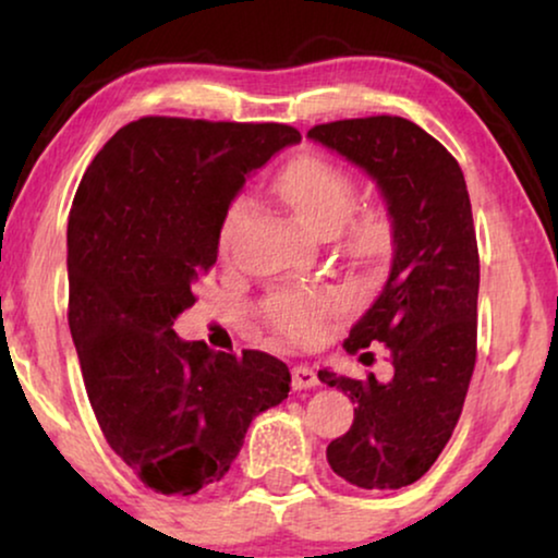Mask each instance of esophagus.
Wrapping results in <instances>:
<instances>
[{
	"label": "esophagus",
	"instance_id": "obj_1",
	"mask_svg": "<svg viewBox=\"0 0 558 558\" xmlns=\"http://www.w3.org/2000/svg\"><path fill=\"white\" fill-rule=\"evenodd\" d=\"M292 386L296 391H302V388H312L317 386V373L310 368V365H294L292 368Z\"/></svg>",
	"mask_w": 558,
	"mask_h": 558
}]
</instances>
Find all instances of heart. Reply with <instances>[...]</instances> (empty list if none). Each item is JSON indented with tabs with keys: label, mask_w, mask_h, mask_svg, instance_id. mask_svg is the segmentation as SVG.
Masks as SVG:
<instances>
[{
	"label": "heart",
	"mask_w": 558,
	"mask_h": 558,
	"mask_svg": "<svg viewBox=\"0 0 558 558\" xmlns=\"http://www.w3.org/2000/svg\"><path fill=\"white\" fill-rule=\"evenodd\" d=\"M274 190L294 216L319 235H332L340 228V248L357 262H380L393 248L396 220L386 203L355 205V178L335 159L304 151L289 159L274 180ZM254 203L235 197L223 213L218 231V251L228 258L248 226ZM335 310V300L317 289L287 287L271 292L262 302L264 319L281 338L296 345H310L323 338L325 323Z\"/></svg>",
	"instance_id": "obj_1"
}]
</instances>
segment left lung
Returning <instances> with one entry per match:
<instances>
[{"instance_id":"1","label":"left lung","mask_w":558,"mask_h":558,"mask_svg":"<svg viewBox=\"0 0 558 558\" xmlns=\"http://www.w3.org/2000/svg\"><path fill=\"white\" fill-rule=\"evenodd\" d=\"M307 136L361 165L396 220L384 292L345 340L350 355L386 342L393 378L317 376L357 407L327 447L330 468L365 490H399L437 462L475 371L480 254L468 185L445 144L391 113L317 124Z\"/></svg>"}]
</instances>
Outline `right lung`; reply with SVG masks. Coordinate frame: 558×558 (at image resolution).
Here are the masks:
<instances>
[{"label": "right lung", "mask_w": 558, "mask_h": 558, "mask_svg": "<svg viewBox=\"0 0 558 558\" xmlns=\"http://www.w3.org/2000/svg\"><path fill=\"white\" fill-rule=\"evenodd\" d=\"M302 134L287 124L142 117L94 157L68 216V325L106 441L155 493L216 485L251 418L289 393L264 350L216 353L172 325L218 258L246 174Z\"/></svg>", "instance_id": "right-lung-1"}]
</instances>
